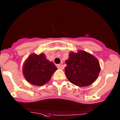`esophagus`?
Listing matches in <instances>:
<instances>
[{
    "label": "esophagus",
    "instance_id": "34e87169",
    "mask_svg": "<svg viewBox=\"0 0 120 120\" xmlns=\"http://www.w3.org/2000/svg\"><path fill=\"white\" fill-rule=\"evenodd\" d=\"M57 67L60 70H63L64 69V66L63 64H58V65H57Z\"/></svg>",
    "mask_w": 120,
    "mask_h": 120
}]
</instances>
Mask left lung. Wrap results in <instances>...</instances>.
Wrapping results in <instances>:
<instances>
[{
  "label": "left lung",
  "instance_id": "1",
  "mask_svg": "<svg viewBox=\"0 0 120 120\" xmlns=\"http://www.w3.org/2000/svg\"><path fill=\"white\" fill-rule=\"evenodd\" d=\"M65 74L69 81L79 87L90 85L99 75L101 68L98 60L94 56L83 50L71 52L65 61Z\"/></svg>",
  "mask_w": 120,
  "mask_h": 120
}]
</instances>
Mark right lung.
Masks as SVG:
<instances>
[{
  "label": "right lung",
  "mask_w": 120,
  "mask_h": 120,
  "mask_svg": "<svg viewBox=\"0 0 120 120\" xmlns=\"http://www.w3.org/2000/svg\"><path fill=\"white\" fill-rule=\"evenodd\" d=\"M56 70V67L48 61L43 53L32 54L24 64L23 74L29 83L40 86L49 82Z\"/></svg>",
  "instance_id": "right-lung-1"
}]
</instances>
